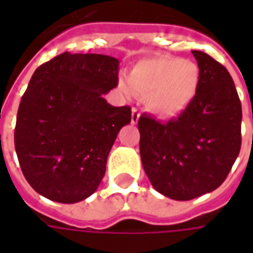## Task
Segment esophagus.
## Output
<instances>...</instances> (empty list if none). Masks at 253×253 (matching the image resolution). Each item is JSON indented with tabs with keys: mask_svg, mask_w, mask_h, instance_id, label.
Returning a JSON list of instances; mask_svg holds the SVG:
<instances>
[{
	"mask_svg": "<svg viewBox=\"0 0 253 253\" xmlns=\"http://www.w3.org/2000/svg\"><path fill=\"white\" fill-rule=\"evenodd\" d=\"M138 119H139V111L137 108H132L131 110V123L132 125H137Z\"/></svg>",
	"mask_w": 253,
	"mask_h": 253,
	"instance_id": "esophagus-1",
	"label": "esophagus"
}]
</instances>
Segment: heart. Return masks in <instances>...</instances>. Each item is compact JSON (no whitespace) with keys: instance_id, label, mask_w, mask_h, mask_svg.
I'll return each instance as SVG.
<instances>
[{"instance_id":"heart-1","label":"heart","mask_w":253,"mask_h":253,"mask_svg":"<svg viewBox=\"0 0 253 253\" xmlns=\"http://www.w3.org/2000/svg\"><path fill=\"white\" fill-rule=\"evenodd\" d=\"M121 80L119 89L125 93L146 97L149 110L156 115L169 118L180 115L195 100L201 72L195 62L175 57L150 58L138 62Z\"/></svg>"}]
</instances>
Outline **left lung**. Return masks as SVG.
Instances as JSON below:
<instances>
[{"mask_svg": "<svg viewBox=\"0 0 253 253\" xmlns=\"http://www.w3.org/2000/svg\"><path fill=\"white\" fill-rule=\"evenodd\" d=\"M201 72L195 100L167 123L142 115L139 153L154 190L190 201L222 184L241 148V103L226 67L192 50Z\"/></svg>", "mask_w": 253, "mask_h": 253, "instance_id": "1", "label": "left lung"}]
</instances>
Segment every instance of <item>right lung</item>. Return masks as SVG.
<instances>
[{
    "label": "right lung",
    "instance_id": "1",
    "mask_svg": "<svg viewBox=\"0 0 253 253\" xmlns=\"http://www.w3.org/2000/svg\"><path fill=\"white\" fill-rule=\"evenodd\" d=\"M119 59L63 52L38 67L21 97L14 148L34 190L59 203L93 194L105 173L118 132L131 108L103 94L118 86Z\"/></svg>",
    "mask_w": 253,
    "mask_h": 253
}]
</instances>
